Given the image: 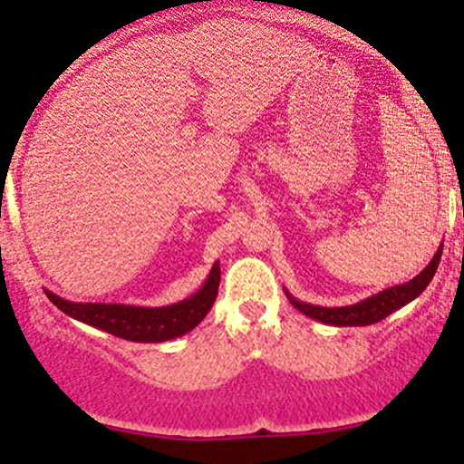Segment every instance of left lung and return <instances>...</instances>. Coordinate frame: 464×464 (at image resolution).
Segmentation results:
<instances>
[{
  "mask_svg": "<svg viewBox=\"0 0 464 464\" xmlns=\"http://www.w3.org/2000/svg\"><path fill=\"white\" fill-rule=\"evenodd\" d=\"M440 254H442V246L436 249L434 258L430 260L428 267H425L419 276H414L410 283L394 285V287L379 291V294H374V295H371V298L357 302V304L317 306V304H309V302L295 300L287 289H285V294H287L289 302L300 311V314L311 317V320L322 322V324L368 326V324H374V322H382L383 317H388L390 314H394V311L401 309V306L408 304V302L419 298V295L425 291V287L431 283V278H434L436 269H439Z\"/></svg>",
  "mask_w": 464,
  "mask_h": 464,
  "instance_id": "8db88e82",
  "label": "left lung"
}]
</instances>
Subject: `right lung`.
Segmentation results:
<instances>
[{"label":"right lung","mask_w":464,"mask_h":464,"mask_svg":"<svg viewBox=\"0 0 464 464\" xmlns=\"http://www.w3.org/2000/svg\"><path fill=\"white\" fill-rule=\"evenodd\" d=\"M221 267L212 265L206 283L190 298L166 306H133V304H105V302H70L61 295L44 289L50 302L59 306L65 315L101 329L129 342L158 344L186 335L195 329L215 304L218 294Z\"/></svg>","instance_id":"obj_1"}]
</instances>
